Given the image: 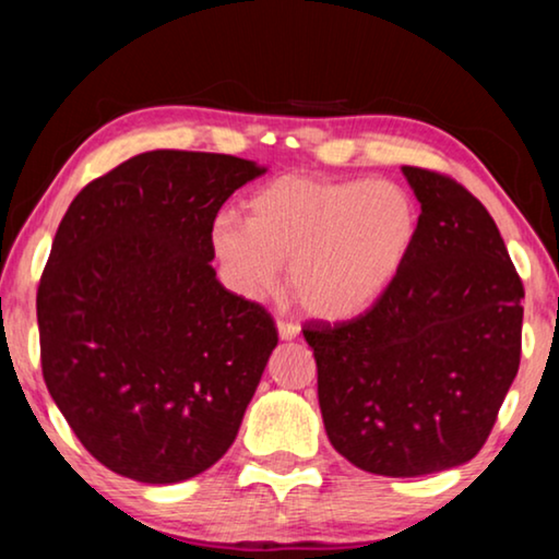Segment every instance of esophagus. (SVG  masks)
<instances>
[{
	"mask_svg": "<svg viewBox=\"0 0 559 559\" xmlns=\"http://www.w3.org/2000/svg\"><path fill=\"white\" fill-rule=\"evenodd\" d=\"M277 331H280L282 341H293L300 335V328H297L295 323H289V320H277Z\"/></svg>",
	"mask_w": 559,
	"mask_h": 559,
	"instance_id": "34e87169",
	"label": "esophagus"
}]
</instances>
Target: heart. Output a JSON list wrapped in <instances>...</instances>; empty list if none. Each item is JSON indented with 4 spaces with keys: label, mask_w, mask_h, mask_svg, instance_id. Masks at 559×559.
Segmentation results:
<instances>
[{
    "label": "heart",
    "mask_w": 559,
    "mask_h": 559,
    "mask_svg": "<svg viewBox=\"0 0 559 559\" xmlns=\"http://www.w3.org/2000/svg\"><path fill=\"white\" fill-rule=\"evenodd\" d=\"M419 211L392 180L282 175L251 193L247 218L213 221L211 247L236 293L257 300L287 285L310 316L350 320L373 308L415 249Z\"/></svg>",
    "instance_id": "b5f03b06"
}]
</instances>
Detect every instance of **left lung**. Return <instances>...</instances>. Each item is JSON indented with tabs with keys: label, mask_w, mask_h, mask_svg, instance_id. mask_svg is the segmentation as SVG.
I'll return each mask as SVG.
<instances>
[{
	"label": "left lung",
	"mask_w": 559,
	"mask_h": 559,
	"mask_svg": "<svg viewBox=\"0 0 559 559\" xmlns=\"http://www.w3.org/2000/svg\"><path fill=\"white\" fill-rule=\"evenodd\" d=\"M423 213L415 249L354 320L302 328L331 445L377 476L468 463L522 358L524 285L491 213L450 175L402 167Z\"/></svg>",
	"instance_id": "1"
}]
</instances>
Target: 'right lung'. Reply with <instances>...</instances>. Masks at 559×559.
Wrapping results in <instances>:
<instances>
[{
    "instance_id": "add662e5",
    "label": "right lung",
    "mask_w": 559,
    "mask_h": 559,
    "mask_svg": "<svg viewBox=\"0 0 559 559\" xmlns=\"http://www.w3.org/2000/svg\"><path fill=\"white\" fill-rule=\"evenodd\" d=\"M262 173L216 152H142L91 180L60 221L37 287L43 379L119 476L178 484L236 440L277 325L216 280L211 228Z\"/></svg>"
}]
</instances>
